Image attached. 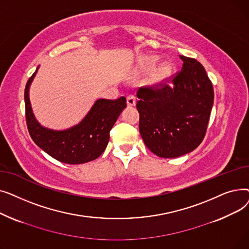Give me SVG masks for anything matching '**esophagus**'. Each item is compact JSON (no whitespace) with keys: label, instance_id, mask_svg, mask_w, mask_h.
<instances>
[{"label":"esophagus","instance_id":"34e87169","mask_svg":"<svg viewBox=\"0 0 249 249\" xmlns=\"http://www.w3.org/2000/svg\"><path fill=\"white\" fill-rule=\"evenodd\" d=\"M126 102H127L128 107H134L136 105V99L134 96H128Z\"/></svg>","mask_w":249,"mask_h":249}]
</instances>
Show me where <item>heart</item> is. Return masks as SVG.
<instances>
[{"mask_svg": "<svg viewBox=\"0 0 249 249\" xmlns=\"http://www.w3.org/2000/svg\"><path fill=\"white\" fill-rule=\"evenodd\" d=\"M158 56H149L145 59L144 64H143V71H150L155 67L156 62H158ZM174 64L171 61H163L161 62L158 68H156L152 73L150 84L153 87L161 88L165 86L174 73Z\"/></svg>", "mask_w": 249, "mask_h": 249, "instance_id": "heart-1", "label": "heart"}]
</instances>
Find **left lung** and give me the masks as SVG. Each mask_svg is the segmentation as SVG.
Returning <instances> with one entry per match:
<instances>
[{"label":"left lung","mask_w":249,"mask_h":249,"mask_svg":"<svg viewBox=\"0 0 249 249\" xmlns=\"http://www.w3.org/2000/svg\"><path fill=\"white\" fill-rule=\"evenodd\" d=\"M179 57L184 63L172 88H140L136 94L140 135L147 148L163 159L178 158L201 144L214 103L213 86L203 65Z\"/></svg>","instance_id":"1"}]
</instances>
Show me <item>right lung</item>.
<instances>
[{"instance_id":"1","label":"right lung","mask_w":249,"mask_h":249,"mask_svg":"<svg viewBox=\"0 0 249 249\" xmlns=\"http://www.w3.org/2000/svg\"><path fill=\"white\" fill-rule=\"evenodd\" d=\"M39 67L26 84L24 93L26 122L31 138L51 158L63 163L81 164L98 159L108 145L110 130L126 108V99H98L77 124L62 130L45 127L36 119L29 98Z\"/></svg>"}]
</instances>
